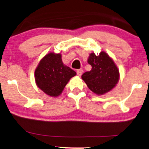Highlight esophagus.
<instances>
[{"mask_svg": "<svg viewBox=\"0 0 149 149\" xmlns=\"http://www.w3.org/2000/svg\"><path fill=\"white\" fill-rule=\"evenodd\" d=\"M82 73H83V70L82 69L77 70V74L78 76H81Z\"/></svg>", "mask_w": 149, "mask_h": 149, "instance_id": "34e87169", "label": "esophagus"}]
</instances>
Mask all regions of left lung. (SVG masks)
<instances>
[{"mask_svg":"<svg viewBox=\"0 0 149 149\" xmlns=\"http://www.w3.org/2000/svg\"><path fill=\"white\" fill-rule=\"evenodd\" d=\"M88 63L91 70L84 73L81 78L91 91L102 95L115 87L119 79V69L107 53L102 51L97 56L91 53Z\"/></svg>","mask_w":149,"mask_h":149,"instance_id":"obj_1","label":"left lung"}]
</instances>
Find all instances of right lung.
Wrapping results in <instances>:
<instances>
[{
  "label": "right lung",
  "mask_w": 149,
  "mask_h": 149,
  "mask_svg": "<svg viewBox=\"0 0 149 149\" xmlns=\"http://www.w3.org/2000/svg\"><path fill=\"white\" fill-rule=\"evenodd\" d=\"M76 74V72L64 65L61 54L49 52L40 61L34 72V79L38 88L49 96L56 97Z\"/></svg>",
  "instance_id": "right-lung-1"
}]
</instances>
